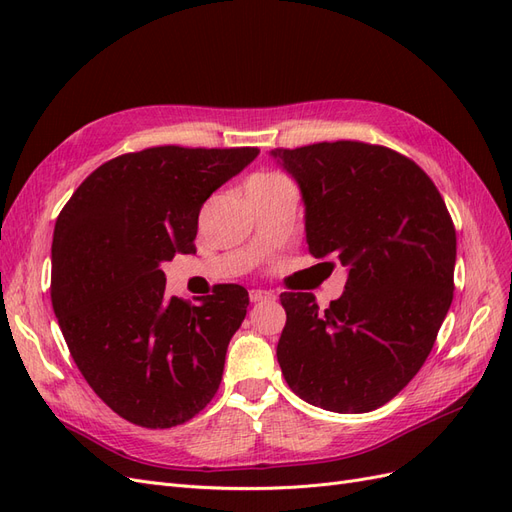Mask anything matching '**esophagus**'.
<instances>
[{"label":"esophagus","instance_id":"esophagus-1","mask_svg":"<svg viewBox=\"0 0 512 512\" xmlns=\"http://www.w3.org/2000/svg\"><path fill=\"white\" fill-rule=\"evenodd\" d=\"M273 297H275V294H273L271 290H258V288L250 290V301H252V303H260V301H271Z\"/></svg>","mask_w":512,"mask_h":512}]
</instances>
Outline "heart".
Returning <instances> with one entry per match:
<instances>
[{
    "label": "heart",
    "mask_w": 512,
    "mask_h": 512,
    "mask_svg": "<svg viewBox=\"0 0 512 512\" xmlns=\"http://www.w3.org/2000/svg\"><path fill=\"white\" fill-rule=\"evenodd\" d=\"M284 177L282 175H277V173H256L252 179H250V183H254V185H260V183H275V181H282ZM247 183V185H250Z\"/></svg>",
    "instance_id": "heart-1"
}]
</instances>
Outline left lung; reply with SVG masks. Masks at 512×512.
<instances>
[{
	"label": "left lung",
	"mask_w": 512,
	"mask_h": 512,
	"mask_svg": "<svg viewBox=\"0 0 512 512\" xmlns=\"http://www.w3.org/2000/svg\"><path fill=\"white\" fill-rule=\"evenodd\" d=\"M271 156L301 188L309 254L350 267L324 312L312 292L280 294L282 374L312 406L376 410L418 374L451 307V213L425 170L389 147L335 141Z\"/></svg>",
	"instance_id": "obj_1"
}]
</instances>
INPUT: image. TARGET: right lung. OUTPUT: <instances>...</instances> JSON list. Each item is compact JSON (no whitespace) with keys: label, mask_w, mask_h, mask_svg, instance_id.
<instances>
[{"label":"right lung","mask_w":512,"mask_h":512,"mask_svg":"<svg viewBox=\"0 0 512 512\" xmlns=\"http://www.w3.org/2000/svg\"><path fill=\"white\" fill-rule=\"evenodd\" d=\"M258 153L179 145L123 153L59 213L51 247L59 329L87 384L134 425L177 427L220 389L250 294L220 284L198 305L166 299L160 265L196 252L200 207Z\"/></svg>","instance_id":"right-lung-1"}]
</instances>
